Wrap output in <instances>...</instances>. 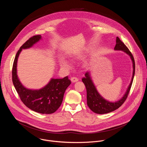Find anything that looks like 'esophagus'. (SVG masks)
Returning <instances> with one entry per match:
<instances>
[{
  "label": "esophagus",
  "mask_w": 147,
  "mask_h": 147,
  "mask_svg": "<svg viewBox=\"0 0 147 147\" xmlns=\"http://www.w3.org/2000/svg\"><path fill=\"white\" fill-rule=\"evenodd\" d=\"M70 80H71V82H77V81H78V79L77 77H71Z\"/></svg>",
  "instance_id": "1"
}]
</instances>
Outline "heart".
Wrapping results in <instances>:
<instances>
[{
  "mask_svg": "<svg viewBox=\"0 0 147 147\" xmlns=\"http://www.w3.org/2000/svg\"><path fill=\"white\" fill-rule=\"evenodd\" d=\"M60 63H61V65L64 67L65 68H67V69H69L70 68V65L69 64V63L68 61L67 60L65 59H62L61 60H60Z\"/></svg>",
  "mask_w": 147,
  "mask_h": 147,
  "instance_id": "b5f03b06",
  "label": "heart"
}]
</instances>
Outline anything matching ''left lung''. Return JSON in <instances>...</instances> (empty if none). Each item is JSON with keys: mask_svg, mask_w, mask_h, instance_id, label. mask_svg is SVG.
<instances>
[{"mask_svg": "<svg viewBox=\"0 0 147 147\" xmlns=\"http://www.w3.org/2000/svg\"><path fill=\"white\" fill-rule=\"evenodd\" d=\"M116 44L114 49L115 51H122L123 52H125L130 57L131 60H132L133 71L131 80L123 97L117 101L110 102L103 98L99 94L92 80L90 72L87 71L85 74V77L82 78V81L84 84L87 90V105L92 112L97 114L108 113L116 110L120 107H121V105L127 99L133 83L135 74V61L133 56L127 47L124 45V44L117 36L116 37Z\"/></svg>", "mask_w": 147, "mask_h": 147, "instance_id": "obj_1", "label": "left lung"}]
</instances>
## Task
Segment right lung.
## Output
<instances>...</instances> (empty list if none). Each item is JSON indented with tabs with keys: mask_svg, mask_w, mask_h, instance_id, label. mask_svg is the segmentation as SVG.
<instances>
[{
	"mask_svg": "<svg viewBox=\"0 0 147 147\" xmlns=\"http://www.w3.org/2000/svg\"><path fill=\"white\" fill-rule=\"evenodd\" d=\"M41 39L40 35L33 36L20 47L13 63L12 81L21 100L27 107L39 113L51 114L61 105L65 91L70 85L71 81L68 77L61 79L51 78L44 87L39 90H31L23 86L17 74V60L20 52L22 49L31 48Z\"/></svg>",
	"mask_w": 147,
	"mask_h": 147,
	"instance_id": "obj_1",
	"label": "right lung"
}]
</instances>
